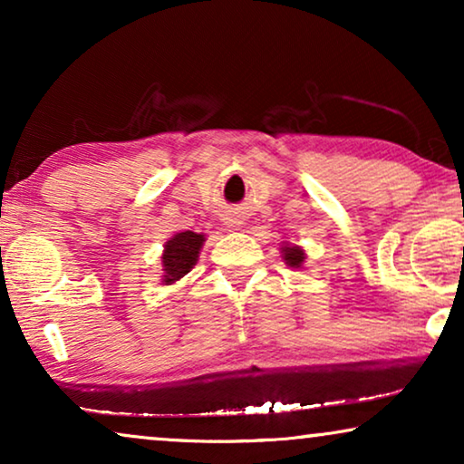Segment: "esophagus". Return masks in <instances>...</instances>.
Masks as SVG:
<instances>
[{"label": "esophagus", "mask_w": 464, "mask_h": 464, "mask_svg": "<svg viewBox=\"0 0 464 464\" xmlns=\"http://www.w3.org/2000/svg\"><path fill=\"white\" fill-rule=\"evenodd\" d=\"M227 226H232V224H227Z\"/></svg>", "instance_id": "obj_1"}]
</instances>
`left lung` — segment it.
Returning a JSON list of instances; mask_svg holds the SVG:
<instances>
[{
  "mask_svg": "<svg viewBox=\"0 0 464 464\" xmlns=\"http://www.w3.org/2000/svg\"><path fill=\"white\" fill-rule=\"evenodd\" d=\"M283 257L291 268H300L304 262V251L300 246H283Z\"/></svg>",
  "mask_w": 464,
  "mask_h": 464,
  "instance_id": "left-lung-1",
  "label": "left lung"
}]
</instances>
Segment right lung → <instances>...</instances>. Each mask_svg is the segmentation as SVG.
<instances>
[{"label": "right lung", "mask_w": 464, "mask_h": 464, "mask_svg": "<svg viewBox=\"0 0 464 464\" xmlns=\"http://www.w3.org/2000/svg\"><path fill=\"white\" fill-rule=\"evenodd\" d=\"M205 243V237L196 232H179L164 245V283L170 285L186 276L194 268L196 259H198L200 246Z\"/></svg>", "instance_id": "add662e5"}]
</instances>
